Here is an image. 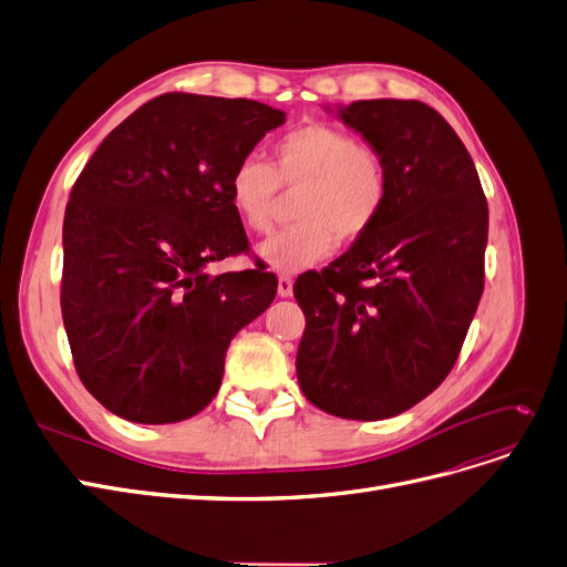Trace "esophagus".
<instances>
[{
	"instance_id": "obj_1",
	"label": "esophagus",
	"mask_w": 567,
	"mask_h": 567,
	"mask_svg": "<svg viewBox=\"0 0 567 567\" xmlns=\"http://www.w3.org/2000/svg\"><path fill=\"white\" fill-rule=\"evenodd\" d=\"M279 296L281 298H290V296H293V279H290V277H279Z\"/></svg>"
}]
</instances>
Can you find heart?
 I'll list each match as a JSON object with an SVG mask.
<instances>
[{"mask_svg": "<svg viewBox=\"0 0 567 567\" xmlns=\"http://www.w3.org/2000/svg\"><path fill=\"white\" fill-rule=\"evenodd\" d=\"M286 192L296 198V221L257 246V257L281 274H296L323 260L336 244H357L379 221L390 175L379 151L354 134L310 123L290 130L271 146V165L257 156L238 161L229 175V200L250 231L274 225Z\"/></svg>", "mask_w": 567, "mask_h": 567, "instance_id": "obj_1", "label": "heart"}]
</instances>
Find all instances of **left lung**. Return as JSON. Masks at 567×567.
<instances>
[{"instance_id": "1", "label": "left lung", "mask_w": 567, "mask_h": 567, "mask_svg": "<svg viewBox=\"0 0 567 567\" xmlns=\"http://www.w3.org/2000/svg\"><path fill=\"white\" fill-rule=\"evenodd\" d=\"M338 117L385 158L390 188L364 238L298 277L296 371L326 414L381 421L419 404L456 364L485 288L487 198L435 109L371 99Z\"/></svg>"}]
</instances>
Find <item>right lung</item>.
I'll return each instance as SVG.
<instances>
[{
	"label": "right lung",
	"mask_w": 567,
	"mask_h": 567,
	"mask_svg": "<svg viewBox=\"0 0 567 567\" xmlns=\"http://www.w3.org/2000/svg\"><path fill=\"white\" fill-rule=\"evenodd\" d=\"M286 113L250 99L163 94L80 173L63 219L61 312L82 385L115 416L177 423L213 402L231 338L277 296L248 250L229 175Z\"/></svg>",
	"instance_id": "obj_1"
}]
</instances>
